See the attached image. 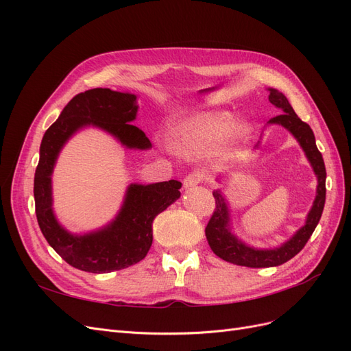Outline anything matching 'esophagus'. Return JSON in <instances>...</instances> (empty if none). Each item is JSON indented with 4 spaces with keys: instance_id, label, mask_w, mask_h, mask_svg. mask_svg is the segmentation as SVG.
Here are the masks:
<instances>
[{
    "instance_id": "34e87169",
    "label": "esophagus",
    "mask_w": 351,
    "mask_h": 351,
    "mask_svg": "<svg viewBox=\"0 0 351 351\" xmlns=\"http://www.w3.org/2000/svg\"><path fill=\"white\" fill-rule=\"evenodd\" d=\"M202 182H204V174L199 173V171H193V173H190V174L186 176L183 184H184V187H193V186H197Z\"/></svg>"
}]
</instances>
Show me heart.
<instances>
[{"label":"heart","instance_id":"obj_1","mask_svg":"<svg viewBox=\"0 0 351 351\" xmlns=\"http://www.w3.org/2000/svg\"><path fill=\"white\" fill-rule=\"evenodd\" d=\"M246 125H237L231 111L197 112L180 123L173 132V145L186 156H210L218 154L231 136L246 134Z\"/></svg>","mask_w":351,"mask_h":351}]
</instances>
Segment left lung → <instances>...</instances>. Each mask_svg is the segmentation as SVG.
<instances>
[{
    "label": "left lung",
    "mask_w": 351,
    "mask_h": 351,
    "mask_svg": "<svg viewBox=\"0 0 351 351\" xmlns=\"http://www.w3.org/2000/svg\"><path fill=\"white\" fill-rule=\"evenodd\" d=\"M269 102L275 105L277 108H280L282 112L271 119L269 123L281 124L287 130H290L295 139L299 141L317 177V189H316V197L313 202V206L309 212V215H307L306 224L297 231L289 241L284 243L282 246L277 249H269V250H258V249L244 246L241 241H239L234 236L231 234L228 208L226 205V200L219 192H214L215 209L205 228V234H206L209 246L212 252H214L221 259L234 265H240V267H249V268L278 267V265H282L284 262L294 258L295 254L306 246L307 240L311 239L312 232L317 226V222H319L324 205H325V195H326V187H325L326 169H325L322 154L317 151L315 134L311 129V125L299 119V115L294 112L291 105L289 104V99H287L281 92L269 89Z\"/></svg>",
    "instance_id": "obj_1"
}]
</instances>
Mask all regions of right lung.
<instances>
[{
  "label": "right lung",
  "instance_id": "add662e5",
  "mask_svg": "<svg viewBox=\"0 0 351 351\" xmlns=\"http://www.w3.org/2000/svg\"><path fill=\"white\" fill-rule=\"evenodd\" d=\"M137 112L136 95L111 89H89L77 93L58 120L42 137L35 171V212L42 234L60 256L84 272L105 274L141 262L152 244V222L158 214L180 197L177 180L155 184H132L119 217L108 227L86 236H73L52 214L51 174L58 152L69 137L84 125H98L127 147H151L146 134L130 121Z\"/></svg>",
  "mask_w": 351,
  "mask_h": 351
}]
</instances>
